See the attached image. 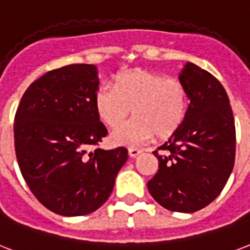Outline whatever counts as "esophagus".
<instances>
[{
  "instance_id": "1",
  "label": "esophagus",
  "mask_w": 250,
  "mask_h": 250,
  "mask_svg": "<svg viewBox=\"0 0 250 250\" xmlns=\"http://www.w3.org/2000/svg\"><path fill=\"white\" fill-rule=\"evenodd\" d=\"M142 153V149L139 148H128V155H130L131 158H136L138 155Z\"/></svg>"
}]
</instances>
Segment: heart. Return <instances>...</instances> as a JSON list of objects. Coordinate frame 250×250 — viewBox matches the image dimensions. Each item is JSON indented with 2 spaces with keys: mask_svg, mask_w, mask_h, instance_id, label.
Returning <instances> with one entry per match:
<instances>
[{
  "mask_svg": "<svg viewBox=\"0 0 250 250\" xmlns=\"http://www.w3.org/2000/svg\"><path fill=\"white\" fill-rule=\"evenodd\" d=\"M99 119L111 128L119 127L133 110L134 120L111 135L112 143L139 146L171 138L186 119L188 94L179 79L136 68L116 75L114 87L102 86L95 94Z\"/></svg>",
  "mask_w": 250,
  "mask_h": 250,
  "instance_id": "obj_1",
  "label": "heart"
}]
</instances>
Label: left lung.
I'll return each instance as SVG.
<instances>
[{
    "mask_svg": "<svg viewBox=\"0 0 250 250\" xmlns=\"http://www.w3.org/2000/svg\"><path fill=\"white\" fill-rule=\"evenodd\" d=\"M189 104L180 128L163 144L156 175L147 183L172 212L203 209L221 193L236 156V128L228 94L213 75L188 62L180 73Z\"/></svg>",
    "mask_w": 250,
    "mask_h": 250,
    "instance_id": "obj_1",
    "label": "left lung"
}]
</instances>
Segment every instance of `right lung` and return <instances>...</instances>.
<instances>
[{
	"mask_svg": "<svg viewBox=\"0 0 250 250\" xmlns=\"http://www.w3.org/2000/svg\"><path fill=\"white\" fill-rule=\"evenodd\" d=\"M94 64L51 70L29 86L14 118L17 162L41 204L62 216L97 210L110 197L128 151L94 148L107 135L95 110Z\"/></svg>",
	"mask_w": 250,
	"mask_h": 250,
	"instance_id": "right-lung-1",
	"label": "right lung"
}]
</instances>
